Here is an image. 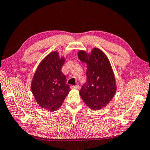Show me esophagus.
Masks as SVG:
<instances>
[{
  "label": "esophagus",
  "mask_w": 150,
  "mask_h": 150,
  "mask_svg": "<svg viewBox=\"0 0 150 150\" xmlns=\"http://www.w3.org/2000/svg\"><path fill=\"white\" fill-rule=\"evenodd\" d=\"M70 88H71V89H74V88L75 89H79V85H71Z\"/></svg>",
  "instance_id": "34e87169"
}]
</instances>
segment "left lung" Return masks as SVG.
Returning <instances> with one entry per match:
<instances>
[{
  "label": "left lung",
  "instance_id": "1",
  "mask_svg": "<svg viewBox=\"0 0 150 150\" xmlns=\"http://www.w3.org/2000/svg\"><path fill=\"white\" fill-rule=\"evenodd\" d=\"M78 57L87 63V81L81 88L80 95L88 107L99 110L110 102L116 90L110 63L98 48H94L90 55L80 51Z\"/></svg>",
  "mask_w": 150,
  "mask_h": 150
}]
</instances>
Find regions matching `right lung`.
I'll return each mask as SVG.
<instances>
[{
	"mask_svg": "<svg viewBox=\"0 0 150 150\" xmlns=\"http://www.w3.org/2000/svg\"><path fill=\"white\" fill-rule=\"evenodd\" d=\"M64 62V58L60 59L57 52L50 53L40 63L33 77L31 89L35 99L47 110L59 108L70 91L62 71Z\"/></svg>",
	"mask_w": 150,
	"mask_h": 150,
	"instance_id": "right-lung-1",
	"label": "right lung"
}]
</instances>
